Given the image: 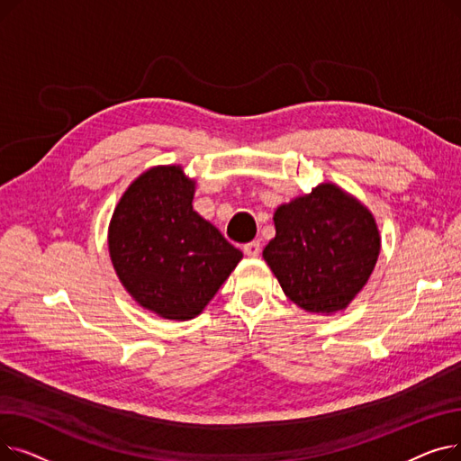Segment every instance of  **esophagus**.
Here are the masks:
<instances>
[{
	"label": "esophagus",
	"mask_w": 461,
	"mask_h": 461,
	"mask_svg": "<svg viewBox=\"0 0 461 461\" xmlns=\"http://www.w3.org/2000/svg\"><path fill=\"white\" fill-rule=\"evenodd\" d=\"M243 252H245L249 258H258L259 252H261L259 240H250V243H247V245L243 247Z\"/></svg>",
	"instance_id": "1"
}]
</instances>
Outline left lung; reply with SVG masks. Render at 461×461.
I'll use <instances>...</instances> for the list:
<instances>
[{"label":"left lung","instance_id":"8db88e82","mask_svg":"<svg viewBox=\"0 0 461 461\" xmlns=\"http://www.w3.org/2000/svg\"><path fill=\"white\" fill-rule=\"evenodd\" d=\"M263 258L289 301L306 312L344 310L368 282L381 249L372 212L325 183L275 212Z\"/></svg>","mask_w":461,"mask_h":461}]
</instances>
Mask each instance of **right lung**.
Returning a JSON list of instances; mask_svg holds the SVG:
<instances>
[{
  "label": "right lung",
  "instance_id": "add662e5",
  "mask_svg": "<svg viewBox=\"0 0 461 461\" xmlns=\"http://www.w3.org/2000/svg\"><path fill=\"white\" fill-rule=\"evenodd\" d=\"M194 181L181 166L141 174L117 203L108 247L127 292L166 320L205 308L243 252L192 209Z\"/></svg>",
  "mask_w": 461,
  "mask_h": 461
}]
</instances>
